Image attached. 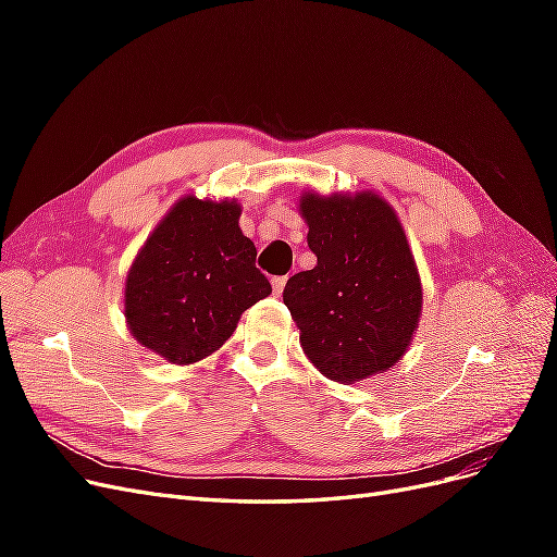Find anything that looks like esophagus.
I'll use <instances>...</instances> for the list:
<instances>
[{"mask_svg":"<svg viewBox=\"0 0 557 557\" xmlns=\"http://www.w3.org/2000/svg\"><path fill=\"white\" fill-rule=\"evenodd\" d=\"M285 283H288V276H274V278H272V290H274V295H276V297H281V295H283Z\"/></svg>","mask_w":557,"mask_h":557,"instance_id":"obj_1","label":"esophagus"}]
</instances>
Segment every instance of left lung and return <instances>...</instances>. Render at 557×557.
I'll return each instance as SVG.
<instances>
[{"label":"left lung","instance_id":"left-lung-1","mask_svg":"<svg viewBox=\"0 0 557 557\" xmlns=\"http://www.w3.org/2000/svg\"><path fill=\"white\" fill-rule=\"evenodd\" d=\"M318 264L283 290L307 358L327 379L362 381L393 367L420 318V278L395 211L379 195H305Z\"/></svg>","mask_w":557,"mask_h":557}]
</instances>
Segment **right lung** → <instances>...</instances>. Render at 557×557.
I'll return each mask as SVG.
<instances>
[{
  "label": "right lung",
  "instance_id": "right-lung-1",
  "mask_svg": "<svg viewBox=\"0 0 557 557\" xmlns=\"http://www.w3.org/2000/svg\"><path fill=\"white\" fill-rule=\"evenodd\" d=\"M237 201L183 197L153 230L125 285L132 336L174 364L221 348L239 318L272 293Z\"/></svg>",
  "mask_w": 557,
  "mask_h": 557
}]
</instances>
